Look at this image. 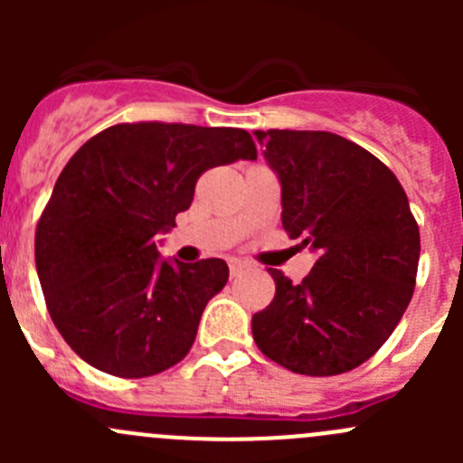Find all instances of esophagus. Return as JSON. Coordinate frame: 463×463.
Returning <instances> with one entry per match:
<instances>
[{"label": "esophagus", "mask_w": 463, "mask_h": 463, "mask_svg": "<svg viewBox=\"0 0 463 463\" xmlns=\"http://www.w3.org/2000/svg\"><path fill=\"white\" fill-rule=\"evenodd\" d=\"M228 269H231V278H237V275H241L246 269H249V264H246V261H241V260H231Z\"/></svg>", "instance_id": "obj_1"}]
</instances>
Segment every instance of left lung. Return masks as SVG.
<instances>
[{
    "instance_id": "8db88e82",
    "label": "left lung",
    "mask_w": 463,
    "mask_h": 463,
    "mask_svg": "<svg viewBox=\"0 0 463 463\" xmlns=\"http://www.w3.org/2000/svg\"><path fill=\"white\" fill-rule=\"evenodd\" d=\"M255 137L282 184L284 231L318 260L300 284L269 269L275 298L253 316V338L296 374H345L374 356L412 300L419 223L394 172L361 145L331 132Z\"/></svg>"
}]
</instances>
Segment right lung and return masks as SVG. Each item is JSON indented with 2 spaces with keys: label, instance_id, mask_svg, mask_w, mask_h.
<instances>
[{
  "label": "right lung",
  "instance_id": "1",
  "mask_svg": "<svg viewBox=\"0 0 463 463\" xmlns=\"http://www.w3.org/2000/svg\"><path fill=\"white\" fill-rule=\"evenodd\" d=\"M258 158L237 128L118 123L69 158L35 228L46 309L96 370L154 376L188 356L199 320L228 282L223 260H158L156 235L190 208L205 170Z\"/></svg>",
  "mask_w": 463,
  "mask_h": 463
}]
</instances>
